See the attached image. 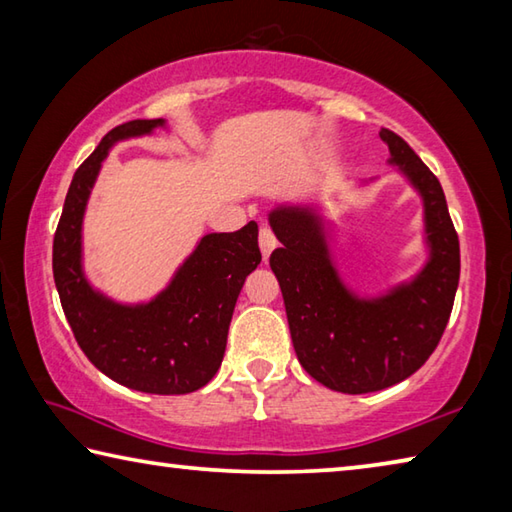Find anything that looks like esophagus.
Masks as SVG:
<instances>
[{"instance_id": "obj_1", "label": "esophagus", "mask_w": 512, "mask_h": 512, "mask_svg": "<svg viewBox=\"0 0 512 512\" xmlns=\"http://www.w3.org/2000/svg\"><path fill=\"white\" fill-rule=\"evenodd\" d=\"M258 245H261L263 258L267 261V258H270V254L274 251V247H276V236H274V231L270 227H263L261 233H258Z\"/></svg>"}]
</instances>
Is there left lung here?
<instances>
[{"label": "left lung", "mask_w": 512, "mask_h": 512, "mask_svg": "<svg viewBox=\"0 0 512 512\" xmlns=\"http://www.w3.org/2000/svg\"><path fill=\"white\" fill-rule=\"evenodd\" d=\"M391 159L423 197L429 261L409 283L375 299L357 297L330 258L326 220L310 206H276L270 224L281 247L270 267L279 279L294 351L324 387L371 393L407 380L434 353L459 288V236L445 193L409 143L380 130Z\"/></svg>", "instance_id": "8db88e82"}]
</instances>
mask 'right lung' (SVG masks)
Returning <instances> with one entry per match:
<instances>
[{"label":"right lung","instance_id":"obj_1","mask_svg":"<svg viewBox=\"0 0 512 512\" xmlns=\"http://www.w3.org/2000/svg\"><path fill=\"white\" fill-rule=\"evenodd\" d=\"M164 119L116 125L78 166L53 236V281L62 310L87 360L123 387L182 396L218 373L233 308L261 263L258 224L206 233L173 281L148 303L123 306L96 292L83 274V215L103 159L116 141L161 128Z\"/></svg>","mask_w":512,"mask_h":512}]
</instances>
